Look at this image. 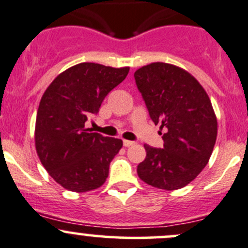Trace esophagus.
I'll list each match as a JSON object with an SVG mask.
<instances>
[{"instance_id":"esophagus-1","label":"esophagus","mask_w":248,"mask_h":248,"mask_svg":"<svg viewBox=\"0 0 248 248\" xmlns=\"http://www.w3.org/2000/svg\"><path fill=\"white\" fill-rule=\"evenodd\" d=\"M134 141H129V140H124V147H129V146H133L134 145Z\"/></svg>"}]
</instances>
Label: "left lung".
Masks as SVG:
<instances>
[{"instance_id": "obj_1", "label": "left lung", "mask_w": 248, "mask_h": 248, "mask_svg": "<svg viewBox=\"0 0 248 248\" xmlns=\"http://www.w3.org/2000/svg\"><path fill=\"white\" fill-rule=\"evenodd\" d=\"M134 78L151 119L166 129L164 148L145 145L139 178L155 188H182L208 164L216 145L211 100L194 76L174 64L154 62L139 68Z\"/></svg>"}]
</instances>
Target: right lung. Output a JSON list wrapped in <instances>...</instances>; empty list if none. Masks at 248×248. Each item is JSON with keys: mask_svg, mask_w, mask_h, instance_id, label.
Instances as JSON below:
<instances>
[{"mask_svg": "<svg viewBox=\"0 0 248 248\" xmlns=\"http://www.w3.org/2000/svg\"><path fill=\"white\" fill-rule=\"evenodd\" d=\"M128 72L129 67L83 62L56 76L41 97L35 147L41 164L63 188L82 193L105 184L122 140L92 133L84 124Z\"/></svg>", "mask_w": 248, "mask_h": 248, "instance_id": "add662e5", "label": "right lung"}]
</instances>
